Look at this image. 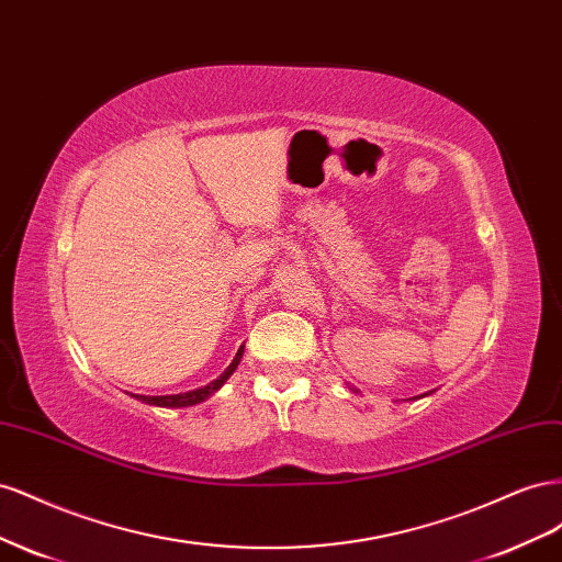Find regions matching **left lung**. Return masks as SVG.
<instances>
[{
	"label": "left lung",
	"instance_id": "left-lung-1",
	"mask_svg": "<svg viewBox=\"0 0 562 562\" xmlns=\"http://www.w3.org/2000/svg\"><path fill=\"white\" fill-rule=\"evenodd\" d=\"M356 391V389H353ZM431 394V391H427V394H422V396H429ZM422 396H415V398H422Z\"/></svg>",
	"mask_w": 562,
	"mask_h": 562
}]
</instances>
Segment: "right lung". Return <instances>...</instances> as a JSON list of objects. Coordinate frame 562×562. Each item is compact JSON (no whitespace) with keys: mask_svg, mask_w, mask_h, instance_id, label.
<instances>
[{"mask_svg":"<svg viewBox=\"0 0 562 562\" xmlns=\"http://www.w3.org/2000/svg\"><path fill=\"white\" fill-rule=\"evenodd\" d=\"M241 359H244V345L239 347V351H236L234 361L227 366V370L223 372V375H220L217 380H213V382H211V384H206V386H199V389H192V391H184V394H168V396H143V394H131V396H133V398H138V401H143V403H147V405H157V407H190V405H196V403H201V401L211 398V396L215 394V391L232 378V372L236 370V366L241 363Z\"/></svg>","mask_w":562,"mask_h":562,"instance_id":"1","label":"right lung"}]
</instances>
